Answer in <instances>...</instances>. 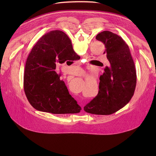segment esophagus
Returning a JSON list of instances; mask_svg holds the SVG:
<instances>
[{"label": "esophagus", "mask_w": 156, "mask_h": 156, "mask_svg": "<svg viewBox=\"0 0 156 156\" xmlns=\"http://www.w3.org/2000/svg\"><path fill=\"white\" fill-rule=\"evenodd\" d=\"M81 108H82V110H83V107H82Z\"/></svg>", "instance_id": "esophagus-1"}]
</instances>
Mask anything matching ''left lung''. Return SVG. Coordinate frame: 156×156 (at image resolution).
<instances>
[{"instance_id": "obj_1", "label": "left lung", "mask_w": 156, "mask_h": 156, "mask_svg": "<svg viewBox=\"0 0 156 156\" xmlns=\"http://www.w3.org/2000/svg\"><path fill=\"white\" fill-rule=\"evenodd\" d=\"M95 38L105 45L104 54L109 64L100 76L99 93L83 109L97 115H109L123 108L132 98L136 83L135 66L129 48L121 37L104 31Z\"/></svg>"}]
</instances>
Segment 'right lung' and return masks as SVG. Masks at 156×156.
<instances>
[{
    "mask_svg": "<svg viewBox=\"0 0 156 156\" xmlns=\"http://www.w3.org/2000/svg\"><path fill=\"white\" fill-rule=\"evenodd\" d=\"M80 58L62 31H51L38 40L28 56L24 73V92L33 107L57 114L80 112V106L55 71L57 62Z\"/></svg>",
    "mask_w": 156,
    "mask_h": 156,
    "instance_id": "right-lung-1",
    "label": "right lung"
}]
</instances>
